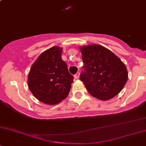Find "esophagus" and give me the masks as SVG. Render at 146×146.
I'll use <instances>...</instances> for the list:
<instances>
[{
	"mask_svg": "<svg viewBox=\"0 0 146 146\" xmlns=\"http://www.w3.org/2000/svg\"><path fill=\"white\" fill-rule=\"evenodd\" d=\"M79 75H80V73H79V72H77V73L76 74H74V78H75V79H79Z\"/></svg>",
	"mask_w": 146,
	"mask_h": 146,
	"instance_id": "esophagus-1",
	"label": "esophagus"
}]
</instances>
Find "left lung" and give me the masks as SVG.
Listing matches in <instances>:
<instances>
[{
  "mask_svg": "<svg viewBox=\"0 0 146 146\" xmlns=\"http://www.w3.org/2000/svg\"><path fill=\"white\" fill-rule=\"evenodd\" d=\"M80 50L84 70L80 80L88 93L101 100L117 95L128 79L125 64L112 51L100 45L82 46Z\"/></svg>",
  "mask_w": 146,
  "mask_h": 146,
  "instance_id": "left-lung-1",
  "label": "left lung"
}]
</instances>
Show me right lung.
Masks as SVG:
<instances>
[{
  "label": "right lung",
  "mask_w": 146,
  "mask_h": 146,
  "mask_svg": "<svg viewBox=\"0 0 146 146\" xmlns=\"http://www.w3.org/2000/svg\"><path fill=\"white\" fill-rule=\"evenodd\" d=\"M62 48L53 46L38 56L30 69L28 86L38 100L55 105L67 97L74 77L62 60Z\"/></svg>",
  "instance_id": "1"
}]
</instances>
